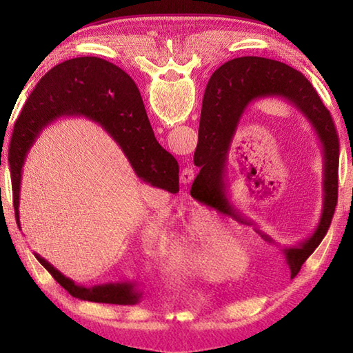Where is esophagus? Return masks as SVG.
<instances>
[{
	"mask_svg": "<svg viewBox=\"0 0 353 353\" xmlns=\"http://www.w3.org/2000/svg\"><path fill=\"white\" fill-rule=\"evenodd\" d=\"M194 176H196V171H194V168L188 167V168H183L182 174H181V179H182L183 183H190L192 179H194Z\"/></svg>",
	"mask_w": 353,
	"mask_h": 353,
	"instance_id": "esophagus-1",
	"label": "esophagus"
}]
</instances>
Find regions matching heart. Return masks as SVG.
I'll return each mask as SVG.
<instances>
[{
    "mask_svg": "<svg viewBox=\"0 0 353 353\" xmlns=\"http://www.w3.org/2000/svg\"><path fill=\"white\" fill-rule=\"evenodd\" d=\"M171 243L179 259L206 277L219 274L216 261L224 272L235 273L239 259H245L235 230L219 214L201 206L191 209Z\"/></svg>",
    "mask_w": 353,
    "mask_h": 353,
    "instance_id": "b5f03b06",
    "label": "heart"
}]
</instances>
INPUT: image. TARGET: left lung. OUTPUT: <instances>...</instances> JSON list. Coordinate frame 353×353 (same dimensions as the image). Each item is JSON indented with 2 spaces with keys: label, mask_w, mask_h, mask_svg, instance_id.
I'll return each mask as SVG.
<instances>
[{
  "label": "left lung",
  "mask_w": 353,
  "mask_h": 353,
  "mask_svg": "<svg viewBox=\"0 0 353 353\" xmlns=\"http://www.w3.org/2000/svg\"><path fill=\"white\" fill-rule=\"evenodd\" d=\"M268 97L283 99L301 112L317 133L323 150V209L317 229L303 243L282 249L292 277L325 238L339 199V134L331 114L302 72L272 59L247 56L226 62L212 74L201 108L203 121L200 118L199 144L194 153V163L200 167V172L192 182L191 196L219 205L236 221L254 226L229 201L224 171L239 119L252 103ZM254 230L265 241L273 243L264 232L258 228Z\"/></svg>",
  "instance_id": "obj_1"
}]
</instances>
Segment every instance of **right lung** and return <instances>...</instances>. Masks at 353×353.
I'll list each match as a JSON object with an SVG mask.
<instances>
[{
	"label": "right lung",
	"mask_w": 353,
	"mask_h": 353,
	"mask_svg": "<svg viewBox=\"0 0 353 353\" xmlns=\"http://www.w3.org/2000/svg\"><path fill=\"white\" fill-rule=\"evenodd\" d=\"M62 117H86L99 123L121 147L142 182L179 191V163L156 141L141 94L130 76L100 57H76L50 70L36 85L14 124L9 148L13 208L19 226V190L26 157L42 129ZM50 274L81 301L134 305L142 292L134 282H110L86 288L74 283L34 253Z\"/></svg>",
	"instance_id": "add662e5"
}]
</instances>
